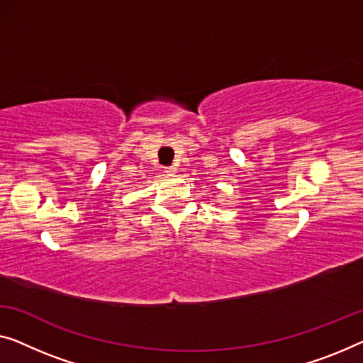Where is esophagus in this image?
Returning a JSON list of instances; mask_svg holds the SVG:
<instances>
[{
    "instance_id": "1",
    "label": "esophagus",
    "mask_w": 363,
    "mask_h": 363,
    "mask_svg": "<svg viewBox=\"0 0 363 363\" xmlns=\"http://www.w3.org/2000/svg\"><path fill=\"white\" fill-rule=\"evenodd\" d=\"M164 172H166V174H174L176 167L174 166H167V167H164Z\"/></svg>"
}]
</instances>
